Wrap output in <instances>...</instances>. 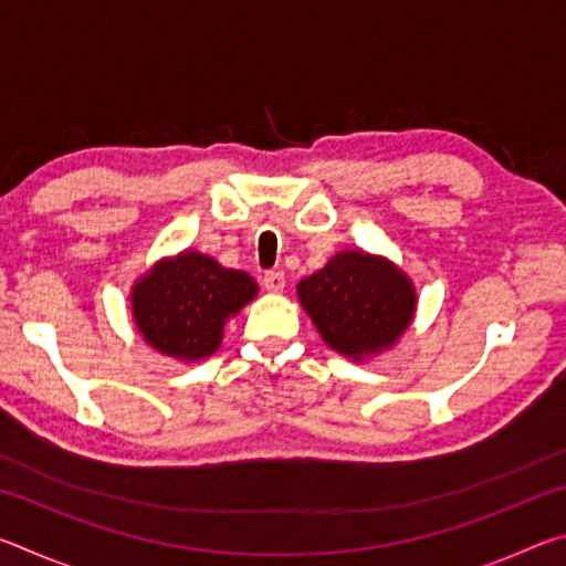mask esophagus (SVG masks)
<instances>
[{
	"instance_id": "obj_1",
	"label": "esophagus",
	"mask_w": 566,
	"mask_h": 566,
	"mask_svg": "<svg viewBox=\"0 0 566 566\" xmlns=\"http://www.w3.org/2000/svg\"><path fill=\"white\" fill-rule=\"evenodd\" d=\"M284 284H286L284 272H280V270H272L262 276V286L266 292H282Z\"/></svg>"
}]
</instances>
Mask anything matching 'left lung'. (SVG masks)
<instances>
[{"mask_svg":"<svg viewBox=\"0 0 566 566\" xmlns=\"http://www.w3.org/2000/svg\"><path fill=\"white\" fill-rule=\"evenodd\" d=\"M300 302L322 339L347 357L391 347L415 312V290L387 260L342 252L300 282Z\"/></svg>","mask_w":566,"mask_h":566,"instance_id":"1","label":"left lung"}]
</instances>
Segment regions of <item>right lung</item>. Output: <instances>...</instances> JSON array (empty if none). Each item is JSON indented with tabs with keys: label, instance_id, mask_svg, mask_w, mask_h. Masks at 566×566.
Masks as SVG:
<instances>
[{
	"label": "right lung",
	"instance_id": "right-lung-1",
	"mask_svg": "<svg viewBox=\"0 0 566 566\" xmlns=\"http://www.w3.org/2000/svg\"><path fill=\"white\" fill-rule=\"evenodd\" d=\"M254 294L256 284L247 272L224 270L199 252H181L134 286L132 310L151 347L177 359H202L222 342L224 319Z\"/></svg>",
	"mask_w": 566,
	"mask_h": 566
}]
</instances>
